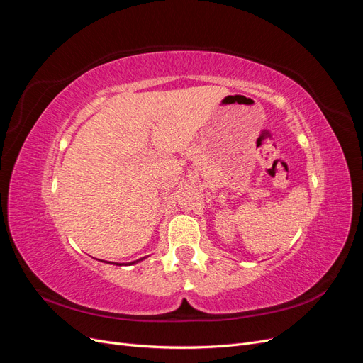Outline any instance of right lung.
I'll return each instance as SVG.
<instances>
[{
  "label": "right lung",
  "instance_id": "right-lung-1",
  "mask_svg": "<svg viewBox=\"0 0 363 363\" xmlns=\"http://www.w3.org/2000/svg\"><path fill=\"white\" fill-rule=\"evenodd\" d=\"M144 259H147V257H140V259H138V260H133V262H130L128 265H135V263H139V262H142ZM106 263H111V262H106ZM112 265H115V263H112ZM118 265V263H116ZM119 265H123V263H119Z\"/></svg>",
  "mask_w": 363,
  "mask_h": 363
}]
</instances>
